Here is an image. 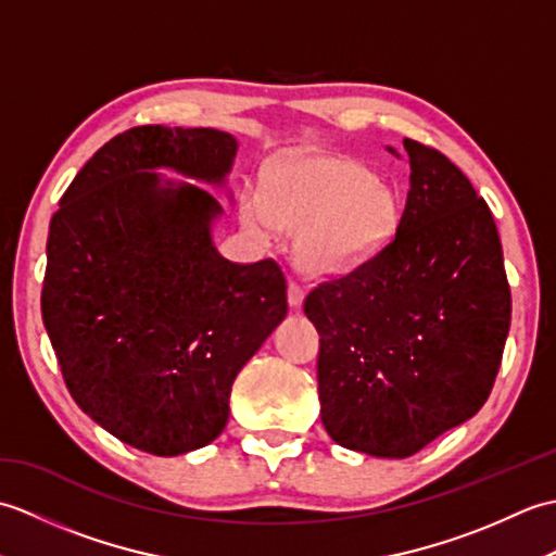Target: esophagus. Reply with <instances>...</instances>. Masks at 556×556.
Here are the masks:
<instances>
[{"instance_id":"1","label":"esophagus","mask_w":556,"mask_h":556,"mask_svg":"<svg viewBox=\"0 0 556 556\" xmlns=\"http://www.w3.org/2000/svg\"><path fill=\"white\" fill-rule=\"evenodd\" d=\"M303 293H305V289H303L301 281L299 279H289V303L293 305V308H301Z\"/></svg>"}]
</instances>
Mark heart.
I'll return each mask as SVG.
<instances>
[{
    "label": "heart",
    "mask_w": 556,
    "mask_h": 556,
    "mask_svg": "<svg viewBox=\"0 0 556 556\" xmlns=\"http://www.w3.org/2000/svg\"><path fill=\"white\" fill-rule=\"evenodd\" d=\"M248 229L303 233L299 260L311 271H344L368 263L392 239L399 200L363 164L344 157L289 160L269 174L265 195L243 205Z\"/></svg>",
    "instance_id": "obj_1"
}]
</instances>
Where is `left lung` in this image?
<instances>
[{"mask_svg":"<svg viewBox=\"0 0 556 556\" xmlns=\"http://www.w3.org/2000/svg\"><path fill=\"white\" fill-rule=\"evenodd\" d=\"M410 188L396 233L368 263L323 279L303 311L320 334L329 437L404 458L485 404L511 325L492 212L456 164L404 138Z\"/></svg>","mask_w":556,"mask_h":556,"instance_id":"obj_1","label":"left lung"}]
</instances>
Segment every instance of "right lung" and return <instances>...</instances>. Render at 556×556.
<instances>
[{"instance_id": "obj_1", "label": "right lung", "mask_w": 556, "mask_h": 556, "mask_svg": "<svg viewBox=\"0 0 556 556\" xmlns=\"http://www.w3.org/2000/svg\"><path fill=\"white\" fill-rule=\"evenodd\" d=\"M233 155V136L215 128H128L86 162L50 222L40 303L64 384L140 452L215 440L236 375L289 311L277 260H224L210 239L217 200L152 172L219 184Z\"/></svg>"}]
</instances>
